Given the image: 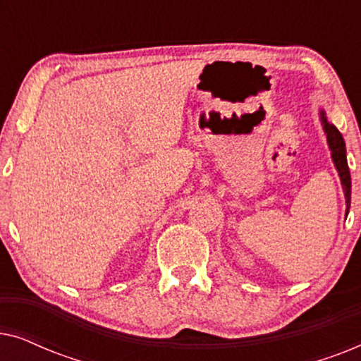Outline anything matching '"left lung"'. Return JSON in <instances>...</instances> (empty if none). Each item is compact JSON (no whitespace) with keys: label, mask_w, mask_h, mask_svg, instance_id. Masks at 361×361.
<instances>
[{"label":"left lung","mask_w":361,"mask_h":361,"mask_svg":"<svg viewBox=\"0 0 361 361\" xmlns=\"http://www.w3.org/2000/svg\"><path fill=\"white\" fill-rule=\"evenodd\" d=\"M319 116H320V123H322L324 133L327 136V145L330 149V156H332V162L335 166V169L338 172L340 182H342V189H343V195H345V215H348L350 210V199H352V179H350V169H348V162H347V147H345V141L343 136L340 135V131L335 128L327 120V115L325 111L320 108L319 110Z\"/></svg>","instance_id":"left-lung-1"}]
</instances>
